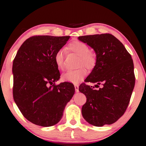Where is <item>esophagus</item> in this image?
<instances>
[{"label": "esophagus", "mask_w": 146, "mask_h": 146, "mask_svg": "<svg viewBox=\"0 0 146 146\" xmlns=\"http://www.w3.org/2000/svg\"><path fill=\"white\" fill-rule=\"evenodd\" d=\"M74 86H75V89L76 92H78V85L75 84V85H74Z\"/></svg>", "instance_id": "1"}]
</instances>
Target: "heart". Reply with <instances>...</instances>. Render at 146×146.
Here are the masks:
<instances>
[{"label":"heart","mask_w":146,"mask_h":146,"mask_svg":"<svg viewBox=\"0 0 146 146\" xmlns=\"http://www.w3.org/2000/svg\"><path fill=\"white\" fill-rule=\"evenodd\" d=\"M68 49L71 51L79 56L78 66H84L88 70H92L96 66L97 62V56L93 51H90L88 44L82 41L76 40L68 45ZM54 60L58 69L64 70L65 68L64 64V50L59 49L54 56ZM87 75V71L83 67L79 68L75 70H70L64 73L62 79L65 82L78 84L82 81Z\"/></svg>","instance_id":"obj_1"}]
</instances>
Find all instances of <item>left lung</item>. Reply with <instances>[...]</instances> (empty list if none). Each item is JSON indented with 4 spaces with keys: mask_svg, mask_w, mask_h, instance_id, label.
Returning a JSON list of instances; mask_svg holds the SVG:
<instances>
[{
    "mask_svg": "<svg viewBox=\"0 0 146 146\" xmlns=\"http://www.w3.org/2000/svg\"><path fill=\"white\" fill-rule=\"evenodd\" d=\"M96 53V66L85 82L102 85L95 87L81 84L78 90L87 100L82 114L90 124L100 127L115 123L124 114L135 87L134 64L121 42L110 33L78 36Z\"/></svg>",
    "mask_w": 146,
    "mask_h": 146,
    "instance_id": "8db88e82",
    "label": "left lung"
}]
</instances>
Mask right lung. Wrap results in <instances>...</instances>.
Instances as JSON below:
<instances>
[{
    "mask_svg": "<svg viewBox=\"0 0 146 146\" xmlns=\"http://www.w3.org/2000/svg\"><path fill=\"white\" fill-rule=\"evenodd\" d=\"M70 36L36 35L20 47L13 62L15 102L31 123L43 127L57 123L75 93L68 82L56 85L60 74L54 56Z\"/></svg>",
    "mask_w": 146,
    "mask_h": 146,
    "instance_id": "add662e5",
    "label": "right lung"
}]
</instances>
